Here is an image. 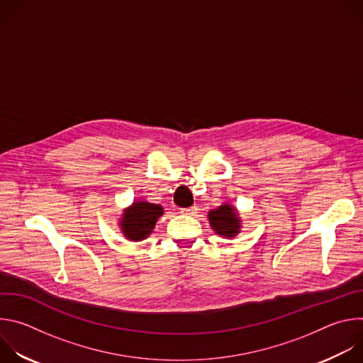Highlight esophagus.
Wrapping results in <instances>:
<instances>
[{
    "label": "esophagus",
    "instance_id": "34e87169",
    "mask_svg": "<svg viewBox=\"0 0 363 363\" xmlns=\"http://www.w3.org/2000/svg\"><path fill=\"white\" fill-rule=\"evenodd\" d=\"M196 206H189V208H181V214H184V216H194V214H196Z\"/></svg>",
    "mask_w": 363,
    "mask_h": 363
}]
</instances>
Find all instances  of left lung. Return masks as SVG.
I'll return each instance as SVG.
<instances>
[{
	"instance_id": "left-lung-1",
	"label": "left lung",
	"mask_w": 363,
	"mask_h": 363,
	"mask_svg": "<svg viewBox=\"0 0 363 363\" xmlns=\"http://www.w3.org/2000/svg\"><path fill=\"white\" fill-rule=\"evenodd\" d=\"M208 220L218 235L233 238L240 233L241 221L231 203H224L220 205L217 210H211L208 213Z\"/></svg>"
}]
</instances>
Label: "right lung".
Segmentation results:
<instances>
[{"mask_svg": "<svg viewBox=\"0 0 363 363\" xmlns=\"http://www.w3.org/2000/svg\"><path fill=\"white\" fill-rule=\"evenodd\" d=\"M164 208L160 203L146 201H135L129 208L123 211L121 218V228L123 235L130 241L145 240L162 217Z\"/></svg>", "mask_w": 363, "mask_h": 363, "instance_id": "right-lung-1", "label": "right lung"}]
</instances>
